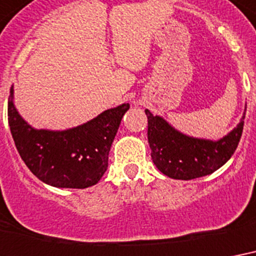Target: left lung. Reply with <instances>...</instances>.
<instances>
[{
  "mask_svg": "<svg viewBox=\"0 0 256 256\" xmlns=\"http://www.w3.org/2000/svg\"><path fill=\"white\" fill-rule=\"evenodd\" d=\"M146 114L154 164L171 179L191 180L211 175L228 162L240 140L246 114L243 112L240 122L232 130L218 140L194 138L148 110Z\"/></svg>",
  "mask_w": 256,
  "mask_h": 256,
  "instance_id": "obj_1",
  "label": "left lung"
}]
</instances>
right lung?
I'll list each match as a JSON object with an SVG mask.
<instances>
[{
    "label": "right lung",
    "instance_id": "right-lung-1",
    "mask_svg": "<svg viewBox=\"0 0 256 256\" xmlns=\"http://www.w3.org/2000/svg\"><path fill=\"white\" fill-rule=\"evenodd\" d=\"M130 104L110 108L68 130H37L20 114L12 85L8 120L21 159L41 182L57 188H88L108 168V155Z\"/></svg>",
    "mask_w": 256,
    "mask_h": 256
}]
</instances>
